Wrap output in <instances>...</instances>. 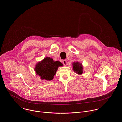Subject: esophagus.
<instances>
[{
    "label": "esophagus",
    "instance_id": "34e87169",
    "mask_svg": "<svg viewBox=\"0 0 122 122\" xmlns=\"http://www.w3.org/2000/svg\"><path fill=\"white\" fill-rule=\"evenodd\" d=\"M63 63L64 64V66H66V64H67V62H66V61L65 60H64L63 61Z\"/></svg>",
    "mask_w": 122,
    "mask_h": 122
}]
</instances>
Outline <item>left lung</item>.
<instances>
[{
	"instance_id": "left-lung-1",
	"label": "left lung",
	"mask_w": 122,
	"mask_h": 122,
	"mask_svg": "<svg viewBox=\"0 0 122 122\" xmlns=\"http://www.w3.org/2000/svg\"><path fill=\"white\" fill-rule=\"evenodd\" d=\"M73 71L79 75H81L83 73V66L82 63L78 61L74 62L72 63Z\"/></svg>"
}]
</instances>
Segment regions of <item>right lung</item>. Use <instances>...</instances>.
<instances>
[{
  "mask_svg": "<svg viewBox=\"0 0 122 122\" xmlns=\"http://www.w3.org/2000/svg\"><path fill=\"white\" fill-rule=\"evenodd\" d=\"M62 66L63 64L60 62L55 61L52 58L46 57L36 64L34 71L41 80L50 81L53 80L58 67Z\"/></svg>",
  "mask_w": 122,
  "mask_h": 122,
  "instance_id": "add662e5",
  "label": "right lung"
}]
</instances>
